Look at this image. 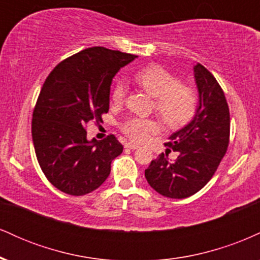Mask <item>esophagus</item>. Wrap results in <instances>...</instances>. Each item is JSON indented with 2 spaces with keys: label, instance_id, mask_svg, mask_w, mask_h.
<instances>
[{
  "label": "esophagus",
  "instance_id": "obj_1",
  "mask_svg": "<svg viewBox=\"0 0 260 260\" xmlns=\"http://www.w3.org/2000/svg\"><path fill=\"white\" fill-rule=\"evenodd\" d=\"M124 147L128 148V149H132V150H134V149H138V145L134 144V143H127V144L124 145Z\"/></svg>",
  "mask_w": 260,
  "mask_h": 260
}]
</instances>
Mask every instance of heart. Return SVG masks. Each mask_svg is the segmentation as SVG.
<instances>
[{
	"mask_svg": "<svg viewBox=\"0 0 260 260\" xmlns=\"http://www.w3.org/2000/svg\"><path fill=\"white\" fill-rule=\"evenodd\" d=\"M137 82L155 99V110L169 126H181L188 122L197 110L196 91L187 85L180 84V80L169 71L159 66H149L134 76ZM127 85L123 80H117L112 89L113 103L123 101ZM122 131L136 142H144L156 132L159 124L149 118L132 117L122 123Z\"/></svg>",
	"mask_w": 260,
	"mask_h": 260,
	"instance_id": "obj_1",
	"label": "heart"
}]
</instances>
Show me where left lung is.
I'll use <instances>...</instances> for the list:
<instances>
[{
    "label": "left lung",
    "mask_w": 260,
    "mask_h": 260,
    "mask_svg": "<svg viewBox=\"0 0 260 260\" xmlns=\"http://www.w3.org/2000/svg\"><path fill=\"white\" fill-rule=\"evenodd\" d=\"M198 106L192 121L166 143L177 151L175 161L160 154L145 170V178L161 196L183 199L201 190L215 174L230 140V111L221 86L204 66L193 67ZM169 150V149H168Z\"/></svg>",
    "instance_id": "1"
}]
</instances>
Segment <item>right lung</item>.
<instances>
[{
	"label": "right lung",
	"mask_w": 260,
	"mask_h": 260,
	"mask_svg": "<svg viewBox=\"0 0 260 260\" xmlns=\"http://www.w3.org/2000/svg\"><path fill=\"white\" fill-rule=\"evenodd\" d=\"M136 57L89 47L59 62L45 80L32 112V143L44 175L61 192L84 196L99 188L123 151L112 134L88 140L85 126L103 122L113 77Z\"/></svg>",
	"instance_id": "obj_1"
}]
</instances>
